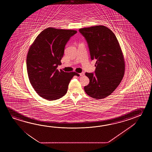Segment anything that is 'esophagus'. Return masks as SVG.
I'll use <instances>...</instances> for the list:
<instances>
[{"label":"esophagus","instance_id":"34e87169","mask_svg":"<svg viewBox=\"0 0 152 152\" xmlns=\"http://www.w3.org/2000/svg\"><path fill=\"white\" fill-rule=\"evenodd\" d=\"M79 75H80V76H81H81H83V75H84V72H82V73H81L79 74Z\"/></svg>","mask_w":152,"mask_h":152}]
</instances>
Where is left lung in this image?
I'll use <instances>...</instances> for the list:
<instances>
[{"instance_id": "1", "label": "left lung", "mask_w": 152, "mask_h": 152, "mask_svg": "<svg viewBox=\"0 0 152 152\" xmlns=\"http://www.w3.org/2000/svg\"><path fill=\"white\" fill-rule=\"evenodd\" d=\"M92 60H96L94 73H86L90 83L85 92L94 99H102L113 92L123 79L125 65L120 44L113 32L106 26L81 28Z\"/></svg>"}]
</instances>
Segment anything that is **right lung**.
<instances>
[{
	"label": "right lung",
	"instance_id": "1",
	"mask_svg": "<svg viewBox=\"0 0 152 152\" xmlns=\"http://www.w3.org/2000/svg\"><path fill=\"white\" fill-rule=\"evenodd\" d=\"M77 32L73 30L48 28L37 36L29 48L26 68L29 81L39 96L48 100L58 99L67 93L75 72L56 68L61 64L65 45Z\"/></svg>",
	"mask_w": 152,
	"mask_h": 152
}]
</instances>
